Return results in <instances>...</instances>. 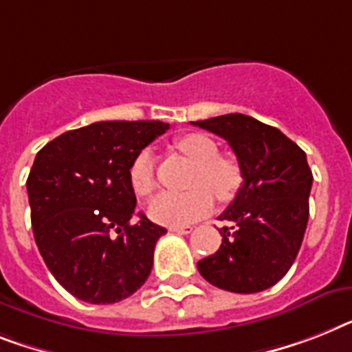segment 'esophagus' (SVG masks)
Instances as JSON below:
<instances>
[{
	"label": "esophagus",
	"mask_w": 352,
	"mask_h": 352,
	"mask_svg": "<svg viewBox=\"0 0 352 352\" xmlns=\"http://www.w3.org/2000/svg\"><path fill=\"white\" fill-rule=\"evenodd\" d=\"M170 232H176V234H190L192 232V226L190 225H178V226H170Z\"/></svg>",
	"instance_id": "1"
}]
</instances>
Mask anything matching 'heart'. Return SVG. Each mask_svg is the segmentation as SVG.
Here are the masks:
<instances>
[{
	"mask_svg": "<svg viewBox=\"0 0 352 352\" xmlns=\"http://www.w3.org/2000/svg\"><path fill=\"white\" fill-rule=\"evenodd\" d=\"M176 149L196 164L187 192H162L149 203V216L162 225H185L201 219L217 199H230L241 183L239 165L234 160L219 156V147L210 136L188 133L176 140ZM131 188L138 196H149L156 188L155 155L151 149L140 151L129 165Z\"/></svg>",
	"mask_w": 352,
	"mask_h": 352,
	"instance_id": "heart-1",
	"label": "heart"
}]
</instances>
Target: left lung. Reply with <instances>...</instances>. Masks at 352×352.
<instances>
[{"label":"left lung","instance_id":"obj_1","mask_svg":"<svg viewBox=\"0 0 352 352\" xmlns=\"http://www.w3.org/2000/svg\"><path fill=\"white\" fill-rule=\"evenodd\" d=\"M228 142L243 185L219 219L223 243L197 263L205 280L232 293H257L277 284L300 250L313 174L306 153L277 127L230 113L192 122Z\"/></svg>","mask_w":352,"mask_h":352}]
</instances>
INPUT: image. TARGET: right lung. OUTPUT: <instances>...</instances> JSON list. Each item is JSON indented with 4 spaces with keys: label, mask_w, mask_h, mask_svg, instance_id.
Segmentation results:
<instances>
[{
    "label": "right lung",
    "mask_w": 352,
    "mask_h": 352,
    "mask_svg": "<svg viewBox=\"0 0 352 352\" xmlns=\"http://www.w3.org/2000/svg\"><path fill=\"white\" fill-rule=\"evenodd\" d=\"M160 120L95 122L37 153L26 190L41 257L78 300L113 304L140 289L165 228L136 216L129 165L164 135Z\"/></svg>",
    "instance_id": "add662e5"
}]
</instances>
